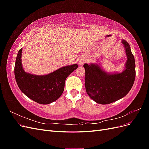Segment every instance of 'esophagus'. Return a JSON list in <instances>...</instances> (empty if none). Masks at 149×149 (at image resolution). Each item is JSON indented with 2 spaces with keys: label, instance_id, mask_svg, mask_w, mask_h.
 I'll list each match as a JSON object with an SVG mask.
<instances>
[{
  "label": "esophagus",
  "instance_id": "34e87169",
  "mask_svg": "<svg viewBox=\"0 0 149 149\" xmlns=\"http://www.w3.org/2000/svg\"><path fill=\"white\" fill-rule=\"evenodd\" d=\"M84 61H79V64L81 65H83V63H84Z\"/></svg>",
  "mask_w": 149,
  "mask_h": 149
}]
</instances>
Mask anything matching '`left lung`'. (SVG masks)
<instances>
[{
    "label": "left lung",
    "mask_w": 149,
    "mask_h": 149,
    "mask_svg": "<svg viewBox=\"0 0 149 149\" xmlns=\"http://www.w3.org/2000/svg\"><path fill=\"white\" fill-rule=\"evenodd\" d=\"M127 56L124 70L107 73L100 64L85 63L86 91L93 101L108 104L124 97L131 89L136 78V63L129 44L122 40Z\"/></svg>",
    "instance_id": "obj_1"
}]
</instances>
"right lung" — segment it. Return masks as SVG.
Returning a JSON list of instances; mask_svg holds the SVG:
<instances>
[{"label": "right lung", "mask_w": 149, "mask_h": 149, "mask_svg": "<svg viewBox=\"0 0 149 149\" xmlns=\"http://www.w3.org/2000/svg\"><path fill=\"white\" fill-rule=\"evenodd\" d=\"M21 48L15 60L14 73L18 86L25 95L42 104L57 100L64 91L66 78L78 67L77 64L63 66L46 75H36L25 72L22 64Z\"/></svg>", "instance_id": "right-lung-1"}]
</instances>
